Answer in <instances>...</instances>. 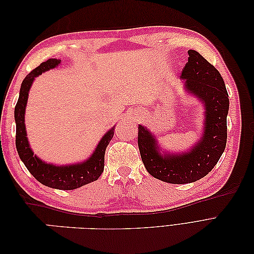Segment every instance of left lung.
Instances as JSON below:
<instances>
[{
    "label": "left lung",
    "instance_id": "obj_1",
    "mask_svg": "<svg viewBox=\"0 0 254 254\" xmlns=\"http://www.w3.org/2000/svg\"><path fill=\"white\" fill-rule=\"evenodd\" d=\"M189 59L181 78L186 89L204 104L205 120L201 139L181 155H161L156 137L148 129L139 125L137 145L141 158L152 177L167 183L195 182L209 174L217 164L226 148L229 95L220 73L194 50L188 52Z\"/></svg>",
    "mask_w": 254,
    "mask_h": 254
}]
</instances>
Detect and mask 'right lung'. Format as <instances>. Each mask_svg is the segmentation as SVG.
<instances>
[{
	"instance_id": "right-lung-1",
	"label": "right lung",
	"mask_w": 254,
	"mask_h": 254,
	"mask_svg": "<svg viewBox=\"0 0 254 254\" xmlns=\"http://www.w3.org/2000/svg\"><path fill=\"white\" fill-rule=\"evenodd\" d=\"M60 59H48L45 63H42L39 66H37L35 70L30 72L22 81L18 103L14 107L16 147L22 162L24 163L29 173L43 186L57 190H75L97 180L98 177L104 172L105 151L113 136L114 127H112L102 137L91 157L81 163L56 166L43 162L42 160L34 155L33 150L29 147L24 124L28 92L35 77L42 74V72L56 67L60 64Z\"/></svg>"
}]
</instances>
